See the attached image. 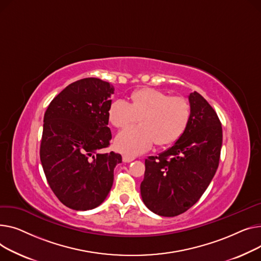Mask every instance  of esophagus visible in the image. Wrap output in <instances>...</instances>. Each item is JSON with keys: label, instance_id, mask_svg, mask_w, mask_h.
I'll return each mask as SVG.
<instances>
[{"label": "esophagus", "instance_id": "esophagus-1", "mask_svg": "<svg viewBox=\"0 0 261 261\" xmlns=\"http://www.w3.org/2000/svg\"><path fill=\"white\" fill-rule=\"evenodd\" d=\"M122 160H123V162H132L133 160H135L134 157H130V156H127V155H123V157H122Z\"/></svg>", "mask_w": 261, "mask_h": 261}]
</instances>
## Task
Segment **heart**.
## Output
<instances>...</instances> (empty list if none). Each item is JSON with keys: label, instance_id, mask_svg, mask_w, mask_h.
<instances>
[{"label": "heart", "instance_id": "b5f03b06", "mask_svg": "<svg viewBox=\"0 0 261 261\" xmlns=\"http://www.w3.org/2000/svg\"><path fill=\"white\" fill-rule=\"evenodd\" d=\"M139 118L140 125L118 134L116 148L127 156L148 150L156 142L159 146L174 144L185 134L191 119L189 101L159 89L144 87L130 95V104L115 100L109 110V120L117 128H125Z\"/></svg>", "mask_w": 261, "mask_h": 261}]
</instances>
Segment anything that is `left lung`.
Segmentation results:
<instances>
[{
	"label": "left lung",
	"mask_w": 261,
	"mask_h": 261,
	"mask_svg": "<svg viewBox=\"0 0 261 261\" xmlns=\"http://www.w3.org/2000/svg\"><path fill=\"white\" fill-rule=\"evenodd\" d=\"M191 119L176 143L145 159L140 191L144 204L164 217L187 212L203 195L215 175L222 146L220 120L197 91L190 94Z\"/></svg>",
	"instance_id": "left-lung-1"
}]
</instances>
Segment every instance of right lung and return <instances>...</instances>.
I'll return each instance as SVG.
<instances>
[{"label": "right lung", "instance_id": "obj_1", "mask_svg": "<svg viewBox=\"0 0 261 261\" xmlns=\"http://www.w3.org/2000/svg\"><path fill=\"white\" fill-rule=\"evenodd\" d=\"M114 87L98 78H85L65 87L44 115L40 159L48 185L69 208L99 206L114 182L120 154L101 152L112 132L109 110Z\"/></svg>", "mask_w": 261, "mask_h": 261}]
</instances>
